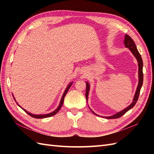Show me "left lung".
Returning a JSON list of instances; mask_svg holds the SVG:
<instances>
[{
  "instance_id": "8db88e82",
  "label": "left lung",
  "mask_w": 154,
  "mask_h": 154,
  "mask_svg": "<svg viewBox=\"0 0 154 154\" xmlns=\"http://www.w3.org/2000/svg\"><path fill=\"white\" fill-rule=\"evenodd\" d=\"M124 44L125 45V48H128V49L131 51V53L133 54L134 56V57L137 59V61L138 63V76H139V82H138V85L136 88V93H135V95L134 96L133 101L132 102V103L130 104L128 106H127V108H125L123 110L118 112V113H116L112 116H101L96 114L95 112H94L91 109V110L94 113L95 115L97 116H101L102 118H105L106 119H115V118H119L121 116H122L123 114H125L127 112H128L129 110L131 109L134 106V105H136V102L138 100L139 93H140V91L141 87L143 85V60L141 58V54H139V51L136 48V45L135 44L134 40L130 38V37L128 35H125V39H124ZM86 93H85V96H86V100L88 101V93H89L90 91V84L88 82H86Z\"/></svg>"
}]
</instances>
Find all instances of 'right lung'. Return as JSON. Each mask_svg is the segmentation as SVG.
<instances>
[{
    "mask_svg": "<svg viewBox=\"0 0 154 154\" xmlns=\"http://www.w3.org/2000/svg\"><path fill=\"white\" fill-rule=\"evenodd\" d=\"M72 83H73L72 82H70V83H69V85H67V87L66 88V90H65V91H64V92H63V94L62 97V98H61V100H60V104H59V105H58V106L57 107V108L54 111H53L52 112H50V113L46 114H32V113H31V112H29L28 111H27V110H25L24 109H23L21 106H20L18 104V103L16 101V100H15V97H13V98H14V100H15V101L17 102V104L18 106H19L22 109L24 110L27 114H29L30 116H31V117L35 118H38V119H42V118H49V117H51V116H53L55 115V114H57V113L60 110V109L62 108V105H63V103L64 97H65V96H66V95L67 94V92H68V91H69V88L71 87V85H72ZM13 97H14V96H13Z\"/></svg>",
    "mask_w": 154,
    "mask_h": 154,
    "instance_id": "add662e5",
    "label": "right lung"
}]
</instances>
